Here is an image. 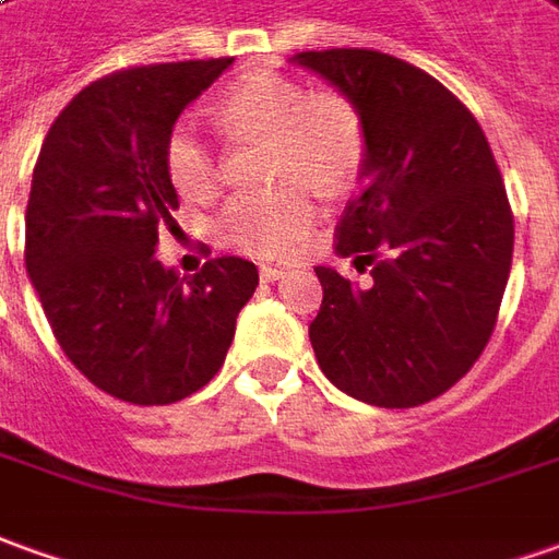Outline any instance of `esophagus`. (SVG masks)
Masks as SVG:
<instances>
[{"label": "esophagus", "instance_id": "34e87169", "mask_svg": "<svg viewBox=\"0 0 559 559\" xmlns=\"http://www.w3.org/2000/svg\"><path fill=\"white\" fill-rule=\"evenodd\" d=\"M286 273V267H280V264H261V280H264V283H276V280H283Z\"/></svg>", "mask_w": 559, "mask_h": 559}]
</instances>
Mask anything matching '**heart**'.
<instances>
[{
	"label": "heart",
	"mask_w": 559,
	"mask_h": 559,
	"mask_svg": "<svg viewBox=\"0 0 559 559\" xmlns=\"http://www.w3.org/2000/svg\"><path fill=\"white\" fill-rule=\"evenodd\" d=\"M218 121L230 133L271 136L273 182L264 194H237L218 215V234L249 255H280L317 222L310 185L334 194L353 182L365 157L359 111L337 94H310L276 72H252L218 103ZM169 182L191 200L213 198L218 157L194 121L173 124L164 148ZM296 182L292 183L290 179Z\"/></svg>",
	"instance_id": "heart-1"
}]
</instances>
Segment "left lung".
I'll list each match as a JSON object with an SVG mask.
<instances>
[{
  "label": "left lung",
  "mask_w": 559,
  "mask_h": 559,
  "mask_svg": "<svg viewBox=\"0 0 559 559\" xmlns=\"http://www.w3.org/2000/svg\"><path fill=\"white\" fill-rule=\"evenodd\" d=\"M365 130L359 194L337 255L368 283L317 267L310 344L322 374L377 407H417L478 361L506 295L514 218L490 142L429 72L365 48L301 51Z\"/></svg>",
  "instance_id": "8db88e82"
}]
</instances>
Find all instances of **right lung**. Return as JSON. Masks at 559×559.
Here are the masks:
<instances>
[{
  "mask_svg": "<svg viewBox=\"0 0 559 559\" xmlns=\"http://www.w3.org/2000/svg\"><path fill=\"white\" fill-rule=\"evenodd\" d=\"M234 57L124 69L84 87L53 121L26 206V273L57 344L94 386L173 404L222 368L258 286L246 258L179 276L155 255L173 225L167 136Z\"/></svg>",
  "mask_w": 559,
  "mask_h": 559,
  "instance_id": "right-lung-1",
  "label": "right lung"
}]
</instances>
